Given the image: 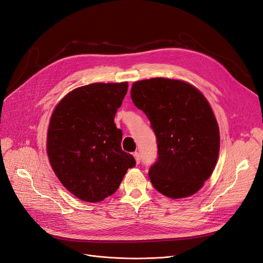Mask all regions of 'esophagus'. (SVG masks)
Returning a JSON list of instances; mask_svg holds the SVG:
<instances>
[{
  "label": "esophagus",
  "instance_id": "obj_1",
  "mask_svg": "<svg viewBox=\"0 0 263 263\" xmlns=\"http://www.w3.org/2000/svg\"><path fill=\"white\" fill-rule=\"evenodd\" d=\"M133 156H134V158H135V161H136V163L140 164V162H141V155H140V153L135 152V153L133 154Z\"/></svg>",
  "mask_w": 263,
  "mask_h": 263
}]
</instances>
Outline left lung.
<instances>
[{"label":"left lung","mask_w":263,"mask_h":263,"mask_svg":"<svg viewBox=\"0 0 263 263\" xmlns=\"http://www.w3.org/2000/svg\"><path fill=\"white\" fill-rule=\"evenodd\" d=\"M134 105L149 119L158 159L149 179L160 193L187 198L212 175L219 154V129L208 100L192 85L151 78L132 85Z\"/></svg>","instance_id":"8db88e82"}]
</instances>
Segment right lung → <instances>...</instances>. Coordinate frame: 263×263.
I'll return each instance as SVG.
<instances>
[{"label":"right lung","mask_w":263,"mask_h":263,"mask_svg":"<svg viewBox=\"0 0 263 263\" xmlns=\"http://www.w3.org/2000/svg\"><path fill=\"white\" fill-rule=\"evenodd\" d=\"M128 83L90 84L74 89L55 106L47 133L49 162L61 184L86 202L116 192L132 155L121 149L122 132L114 118Z\"/></svg>","instance_id":"add662e5"}]
</instances>
